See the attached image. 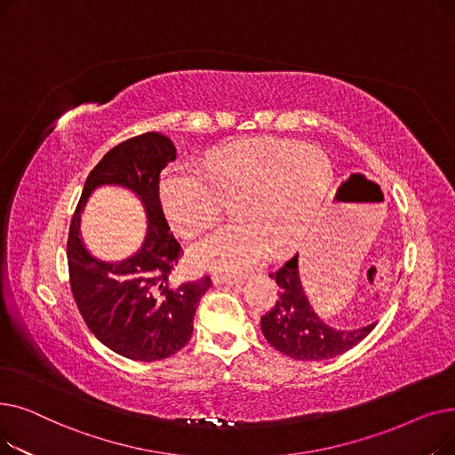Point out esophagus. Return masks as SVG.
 Wrapping results in <instances>:
<instances>
[{"label":"esophagus","mask_w":455,"mask_h":455,"mask_svg":"<svg viewBox=\"0 0 455 455\" xmlns=\"http://www.w3.org/2000/svg\"><path fill=\"white\" fill-rule=\"evenodd\" d=\"M212 280H213V283H215V285H221V283H228V285H232V283H237V282H240L242 278H240V276H230V275H213V276H212Z\"/></svg>","instance_id":"34e87169"}]
</instances>
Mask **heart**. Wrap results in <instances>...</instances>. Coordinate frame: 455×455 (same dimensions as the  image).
I'll return each mask as SVG.
<instances>
[{
    "label": "heart",
    "instance_id": "obj_1",
    "mask_svg": "<svg viewBox=\"0 0 455 455\" xmlns=\"http://www.w3.org/2000/svg\"><path fill=\"white\" fill-rule=\"evenodd\" d=\"M203 165L184 160L167 170L160 199L175 230L196 235L220 221L225 199L232 197L237 221L189 251L197 267L223 273L249 271L267 251H288L331 180L321 149L276 138L232 141L208 153Z\"/></svg>",
    "mask_w": 455,
    "mask_h": 455
}]
</instances>
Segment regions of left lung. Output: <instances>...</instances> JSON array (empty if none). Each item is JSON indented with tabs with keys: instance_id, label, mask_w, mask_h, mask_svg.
Here are the masks:
<instances>
[{
	"instance_id": "left-lung-1",
	"label": "left lung",
	"mask_w": 455,
	"mask_h": 455,
	"mask_svg": "<svg viewBox=\"0 0 455 455\" xmlns=\"http://www.w3.org/2000/svg\"><path fill=\"white\" fill-rule=\"evenodd\" d=\"M324 240H331L333 243V235H324ZM331 251L328 252L331 254ZM269 276L276 280L280 297L271 312L261 317L259 326L269 345L285 355L302 362L330 360L365 339L376 326V323H372L355 330H341L326 324L315 314L302 288L299 254L290 258Z\"/></svg>"
}]
</instances>
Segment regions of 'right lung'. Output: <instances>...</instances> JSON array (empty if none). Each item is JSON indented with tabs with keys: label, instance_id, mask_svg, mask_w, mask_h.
I'll list each match as a JSON object with an SVG mask.
<instances>
[{
	"label": "right lung",
	"instance_id": "1",
	"mask_svg": "<svg viewBox=\"0 0 455 455\" xmlns=\"http://www.w3.org/2000/svg\"><path fill=\"white\" fill-rule=\"evenodd\" d=\"M175 158L173 141L160 132L112 148L90 172L68 234L71 293L84 323L105 347L136 362L164 360L189 341L197 304L212 285L210 276L184 283L170 280L182 249L164 218L158 182ZM101 185L132 190L148 215L142 247L119 262L95 259L80 235V213Z\"/></svg>",
	"mask_w": 455,
	"mask_h": 455
}]
</instances>
